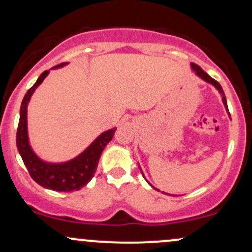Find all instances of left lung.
<instances>
[{
    "label": "left lung",
    "mask_w": 252,
    "mask_h": 252,
    "mask_svg": "<svg viewBox=\"0 0 252 252\" xmlns=\"http://www.w3.org/2000/svg\"><path fill=\"white\" fill-rule=\"evenodd\" d=\"M190 67H191V69H192V71H195V74L196 75H197L198 77H200V79H202L203 81H206L207 84H211L212 86H214L215 88H217L218 91H219V93H220V95H221V99H222V103H223V106H225V109H226V111H227V115H228V117L231 118V115H229V112H228V106H227V100H226V96H225V93H223V91H222V87H221L220 86V84L218 81H215L214 79H213V77H211L208 75V74L206 73V71L204 70H202V68L201 67H198L197 64H195V63H191V64H190ZM139 167H140V171H141V173H142V176H143V178H145V175H143V172H142V170H141V166L139 165ZM146 179V178H145ZM146 181H147V179H146ZM147 183L151 185L152 188H153V189H156V190H158L157 188H154L153 185H152L151 183H149V182L147 181ZM158 191H159V190H158ZM162 193H166V192H164L162 191ZM168 195V193H167Z\"/></svg>",
    "instance_id": "8db88e82"
}]
</instances>
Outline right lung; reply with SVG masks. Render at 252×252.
<instances>
[{"mask_svg": "<svg viewBox=\"0 0 252 252\" xmlns=\"http://www.w3.org/2000/svg\"><path fill=\"white\" fill-rule=\"evenodd\" d=\"M65 64L68 63H62L51 69H60ZM49 73L50 70L43 71L35 84L27 91L24 96L20 106L18 131H16V147L23 158L25 166L27 167L35 183L54 191L71 192L74 190H80L93 178L101 153L107 143L112 140L117 128H111L101 132L82 153L68 161L49 162L40 159L30 145L29 130H27V106L34 91L49 75Z\"/></svg>", "mask_w": 252, "mask_h": 252, "instance_id": "obj_1", "label": "right lung"}]
</instances>
